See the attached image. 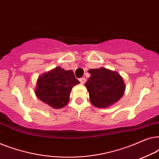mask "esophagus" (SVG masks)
<instances>
[{
  "label": "esophagus",
  "instance_id": "34e87169",
  "mask_svg": "<svg viewBox=\"0 0 159 159\" xmlns=\"http://www.w3.org/2000/svg\"><path fill=\"white\" fill-rule=\"evenodd\" d=\"M80 81L81 82V84H84L86 82V78L85 77H82L80 79Z\"/></svg>",
  "mask_w": 159,
  "mask_h": 159
}]
</instances>
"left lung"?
Returning a JSON list of instances; mask_svg holds the SVG:
<instances>
[{"mask_svg": "<svg viewBox=\"0 0 159 159\" xmlns=\"http://www.w3.org/2000/svg\"><path fill=\"white\" fill-rule=\"evenodd\" d=\"M90 74L85 82L91 103L97 108H108L123 96L125 84L119 73L101 67L90 69Z\"/></svg>", "mask_w": 159, "mask_h": 159, "instance_id": "left-lung-1", "label": "left lung"}]
</instances>
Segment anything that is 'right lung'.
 Returning a JSON list of instances; mask_svg holds the SVG:
<instances>
[{
    "instance_id": "right-lung-1",
    "label": "right lung",
    "mask_w": 159,
    "mask_h": 159,
    "mask_svg": "<svg viewBox=\"0 0 159 159\" xmlns=\"http://www.w3.org/2000/svg\"><path fill=\"white\" fill-rule=\"evenodd\" d=\"M80 83L72 71L58 66L38 77L35 95L51 107L61 108L68 103L71 88Z\"/></svg>"
}]
</instances>
